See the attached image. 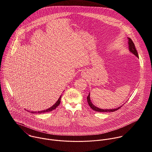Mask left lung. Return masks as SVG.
<instances>
[{
  "label": "left lung",
  "mask_w": 152,
  "mask_h": 152,
  "mask_svg": "<svg viewBox=\"0 0 152 152\" xmlns=\"http://www.w3.org/2000/svg\"><path fill=\"white\" fill-rule=\"evenodd\" d=\"M129 39V50L131 51V52H132L133 54H134L136 56H137L138 58V52L136 50V48L135 47V45L134 42L132 41V40L130 38H128ZM90 93L88 94V96H87V102H88V103L89 104V106L91 107V109L93 110L94 111H97V112H110V113H111V112H114V111H115L118 110H119L120 108L121 107H122V106L116 108V109H113V110H102V109H100V108H98L97 107L94 106V104H93V103L91 102V100H90Z\"/></svg>",
  "instance_id": "left-lung-1"
}]
</instances>
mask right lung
I'll return each mask as SVG.
<instances>
[{
  "label": "right lung",
  "instance_id": "add662e5",
  "mask_svg": "<svg viewBox=\"0 0 152 152\" xmlns=\"http://www.w3.org/2000/svg\"><path fill=\"white\" fill-rule=\"evenodd\" d=\"M61 96L59 97V99L58 100V101L55 103V104H53L52 107H50L49 109L46 110H44V111H38V112H32V113H38V114H41V113H48V112H50L52 111L53 110H54L55 109H56V107L60 104L61 102Z\"/></svg>",
  "mask_w": 152,
  "mask_h": 152
}]
</instances>
